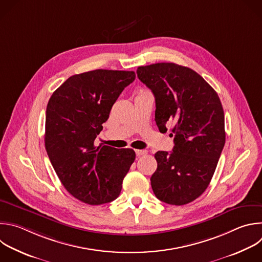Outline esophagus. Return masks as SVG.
Here are the masks:
<instances>
[{
    "label": "esophagus",
    "instance_id": "34e87169",
    "mask_svg": "<svg viewBox=\"0 0 262 262\" xmlns=\"http://www.w3.org/2000/svg\"><path fill=\"white\" fill-rule=\"evenodd\" d=\"M136 154L137 156H142L147 154V150H136Z\"/></svg>",
    "mask_w": 262,
    "mask_h": 262
}]
</instances>
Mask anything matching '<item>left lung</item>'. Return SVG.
I'll list each match as a JSON object with an SVG mask.
<instances>
[{"mask_svg":"<svg viewBox=\"0 0 262 262\" xmlns=\"http://www.w3.org/2000/svg\"><path fill=\"white\" fill-rule=\"evenodd\" d=\"M137 75L154 95L159 132H166L171 123L175 143L172 152L154 155L152 190L168 205L191 203L209 186L225 144L220 99L201 75L177 63L142 66Z\"/></svg>","mask_w":262,"mask_h":262,"instance_id":"8db88e82","label":"left lung"}]
</instances>
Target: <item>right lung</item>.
<instances>
[{"instance_id":"add662e5","label":"right lung","mask_w":262,"mask_h":262,"mask_svg":"<svg viewBox=\"0 0 262 262\" xmlns=\"http://www.w3.org/2000/svg\"><path fill=\"white\" fill-rule=\"evenodd\" d=\"M136 78L133 71L95 70L68 78L49 99L45 148L63 187L93 206L120 194L136 153L133 149L95 146L112 106Z\"/></svg>"}]
</instances>
